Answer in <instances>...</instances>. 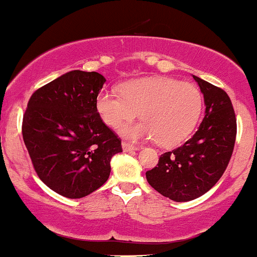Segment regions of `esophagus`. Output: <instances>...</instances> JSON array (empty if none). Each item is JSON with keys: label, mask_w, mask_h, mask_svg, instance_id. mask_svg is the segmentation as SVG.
Listing matches in <instances>:
<instances>
[{"label": "esophagus", "mask_w": 257, "mask_h": 257, "mask_svg": "<svg viewBox=\"0 0 257 257\" xmlns=\"http://www.w3.org/2000/svg\"><path fill=\"white\" fill-rule=\"evenodd\" d=\"M121 146H122V151L123 152H132V151H137V147H135V146H132V144H130V143H126V142H122V144H121Z\"/></svg>", "instance_id": "34e87169"}]
</instances>
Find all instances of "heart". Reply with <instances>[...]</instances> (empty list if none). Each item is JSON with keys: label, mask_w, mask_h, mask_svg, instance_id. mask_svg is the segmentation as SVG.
I'll use <instances>...</instances> for the list:
<instances>
[{"label": "heart", "mask_w": 257, "mask_h": 257, "mask_svg": "<svg viewBox=\"0 0 257 257\" xmlns=\"http://www.w3.org/2000/svg\"><path fill=\"white\" fill-rule=\"evenodd\" d=\"M203 96L195 85L170 77H146L121 86L120 94L103 90L96 98L97 113L105 125L119 128L138 115L144 121L121 128L132 141L153 140L163 147L182 143L197 125Z\"/></svg>", "instance_id": "1"}]
</instances>
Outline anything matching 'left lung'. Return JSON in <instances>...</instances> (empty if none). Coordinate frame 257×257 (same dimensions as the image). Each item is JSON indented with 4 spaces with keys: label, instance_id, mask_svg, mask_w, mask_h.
I'll use <instances>...</instances> for the list:
<instances>
[{
    "label": "left lung",
    "instance_id": "left-lung-1",
    "mask_svg": "<svg viewBox=\"0 0 257 257\" xmlns=\"http://www.w3.org/2000/svg\"><path fill=\"white\" fill-rule=\"evenodd\" d=\"M204 96L205 116L191 140L161 154L154 169L146 172L148 183L174 201H189L217 183L232 157L237 120L228 94L193 75Z\"/></svg>",
    "mask_w": 257,
    "mask_h": 257
}]
</instances>
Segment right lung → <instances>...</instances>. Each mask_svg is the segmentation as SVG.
Returning a JSON list of instances; mask_svg holds the SVG:
<instances>
[{
	"mask_svg": "<svg viewBox=\"0 0 257 257\" xmlns=\"http://www.w3.org/2000/svg\"><path fill=\"white\" fill-rule=\"evenodd\" d=\"M105 81L96 71H69L34 92L28 103L23 140L29 155L40 180L65 198H83L102 187L111 158L122 152L96 109Z\"/></svg>",
	"mask_w": 257,
	"mask_h": 257,
	"instance_id": "right-lung-1",
	"label": "right lung"
}]
</instances>
